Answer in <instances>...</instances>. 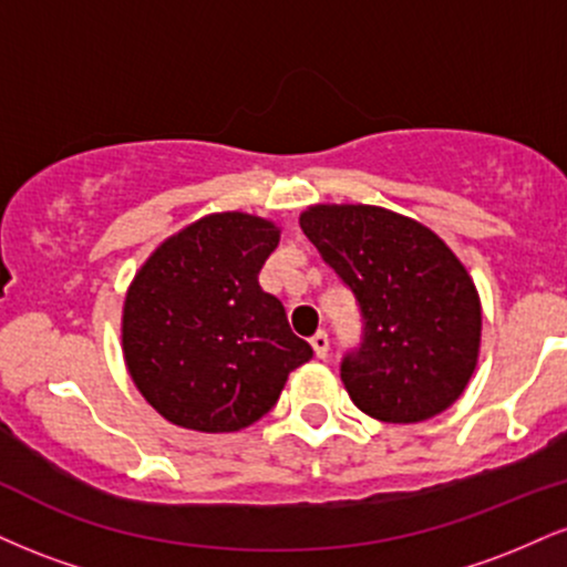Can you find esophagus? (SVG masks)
<instances>
[{"instance_id": "1", "label": "esophagus", "mask_w": 567, "mask_h": 567, "mask_svg": "<svg viewBox=\"0 0 567 567\" xmlns=\"http://www.w3.org/2000/svg\"><path fill=\"white\" fill-rule=\"evenodd\" d=\"M309 343H311V349H315V354L320 357V360H324V357H328L330 338H328V333H324V330H317V333L309 338Z\"/></svg>"}]
</instances>
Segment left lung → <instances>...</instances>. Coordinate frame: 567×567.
Instances as JSON below:
<instances>
[{
  "mask_svg": "<svg viewBox=\"0 0 567 567\" xmlns=\"http://www.w3.org/2000/svg\"><path fill=\"white\" fill-rule=\"evenodd\" d=\"M301 229L360 309V343L341 360L351 402L386 424L451 408L477 365L483 328L477 288L451 247L370 205L309 207Z\"/></svg>",
  "mask_w": 567,
  "mask_h": 567,
  "instance_id": "obj_1",
  "label": "left lung"
}]
</instances>
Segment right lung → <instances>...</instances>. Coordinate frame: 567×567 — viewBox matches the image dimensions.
Instances as JSON below:
<instances>
[{
	"mask_svg": "<svg viewBox=\"0 0 567 567\" xmlns=\"http://www.w3.org/2000/svg\"><path fill=\"white\" fill-rule=\"evenodd\" d=\"M277 243L269 220L218 213L159 245L130 285L127 370L171 424L197 432L256 424L315 354L258 282Z\"/></svg>",
	"mask_w": 567,
	"mask_h": 567,
	"instance_id": "add662e5",
	"label": "right lung"
}]
</instances>
